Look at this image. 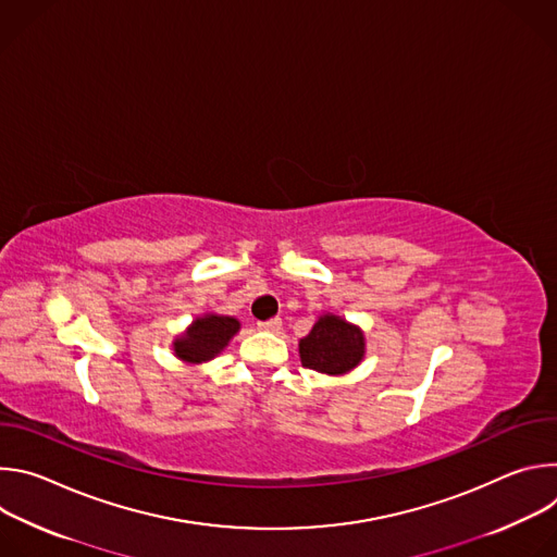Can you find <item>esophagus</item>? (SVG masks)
<instances>
[{
  "label": "esophagus",
  "mask_w": 557,
  "mask_h": 557,
  "mask_svg": "<svg viewBox=\"0 0 557 557\" xmlns=\"http://www.w3.org/2000/svg\"><path fill=\"white\" fill-rule=\"evenodd\" d=\"M258 329H260V331H267V333H277V331L282 329V320H280V317H273V320L260 322Z\"/></svg>",
  "instance_id": "1"
}]
</instances>
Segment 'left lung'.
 Returning a JSON list of instances; mask_svg holds the SVG:
<instances>
[{"label":"left lung","mask_w":557,"mask_h":557,"mask_svg":"<svg viewBox=\"0 0 557 557\" xmlns=\"http://www.w3.org/2000/svg\"><path fill=\"white\" fill-rule=\"evenodd\" d=\"M363 355L366 337L361 329L337 314H322L312 331L299 342L301 366L333 376L357 368Z\"/></svg>","instance_id":"8db88e82"}]
</instances>
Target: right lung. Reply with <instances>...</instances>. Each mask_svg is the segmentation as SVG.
Here are the masks:
<instances>
[{"mask_svg": "<svg viewBox=\"0 0 557 557\" xmlns=\"http://www.w3.org/2000/svg\"><path fill=\"white\" fill-rule=\"evenodd\" d=\"M240 331V322L228 314L207 312L196 317L191 326L174 339V355L185 363H205L218 357Z\"/></svg>", "mask_w": 557, "mask_h": 557, "instance_id": "add662e5", "label": "right lung"}]
</instances>
